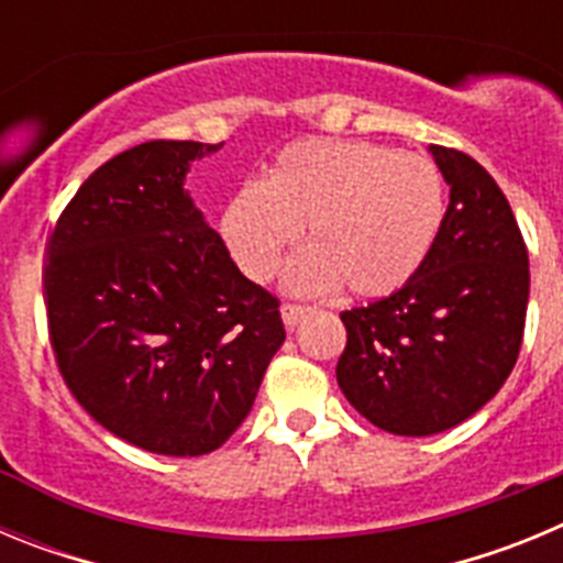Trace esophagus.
<instances>
[{
  "label": "esophagus",
  "instance_id": "34e87169",
  "mask_svg": "<svg viewBox=\"0 0 563 563\" xmlns=\"http://www.w3.org/2000/svg\"><path fill=\"white\" fill-rule=\"evenodd\" d=\"M310 312V307L307 305H292V301H287V305H282V318H285V327L287 330H292V327L301 321V318Z\"/></svg>",
  "mask_w": 563,
  "mask_h": 563
}]
</instances>
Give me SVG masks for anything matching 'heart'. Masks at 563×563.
I'll list each match as a JSON object with an SVG mask.
<instances>
[{"label":"heart","mask_w":563,"mask_h":563,"mask_svg":"<svg viewBox=\"0 0 563 563\" xmlns=\"http://www.w3.org/2000/svg\"><path fill=\"white\" fill-rule=\"evenodd\" d=\"M445 222V180L426 154L366 141L307 137L285 146L262 183L239 188L222 213L236 265L265 282L305 228L307 256L290 285L352 296L400 290L422 271Z\"/></svg>","instance_id":"1"}]
</instances>
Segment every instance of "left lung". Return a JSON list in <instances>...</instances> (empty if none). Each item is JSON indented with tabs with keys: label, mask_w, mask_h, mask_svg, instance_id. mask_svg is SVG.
Wrapping results in <instances>:
<instances>
[{
	"label": "left lung",
	"mask_w": 563,
	"mask_h": 563,
	"mask_svg": "<svg viewBox=\"0 0 563 563\" xmlns=\"http://www.w3.org/2000/svg\"><path fill=\"white\" fill-rule=\"evenodd\" d=\"M451 186L429 262L391 296L341 312L338 386L397 437L454 429L514 372L525 338L530 262L510 202L474 157L431 146Z\"/></svg>",
	"instance_id": "left-lung-1"
}]
</instances>
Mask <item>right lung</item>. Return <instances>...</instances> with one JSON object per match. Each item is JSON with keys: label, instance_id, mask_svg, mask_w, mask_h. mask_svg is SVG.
Instances as JSON below:
<instances>
[{"label": "right lung", "instance_id": "1", "mask_svg": "<svg viewBox=\"0 0 563 563\" xmlns=\"http://www.w3.org/2000/svg\"><path fill=\"white\" fill-rule=\"evenodd\" d=\"M222 143L148 141L89 174L47 239L58 372L137 449L200 456L242 426L285 343L278 298L233 265L183 180Z\"/></svg>", "mask_w": 563, "mask_h": 563}]
</instances>
